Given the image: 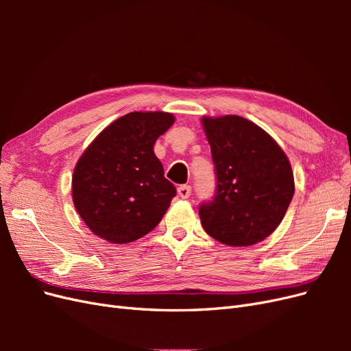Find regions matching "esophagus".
<instances>
[{"label":"esophagus","instance_id":"1","mask_svg":"<svg viewBox=\"0 0 351 351\" xmlns=\"http://www.w3.org/2000/svg\"><path fill=\"white\" fill-rule=\"evenodd\" d=\"M177 192H178V196H180V197H182V199H187L190 195H192V187L187 186V184H182V186H180V187L177 189Z\"/></svg>","mask_w":351,"mask_h":351}]
</instances>
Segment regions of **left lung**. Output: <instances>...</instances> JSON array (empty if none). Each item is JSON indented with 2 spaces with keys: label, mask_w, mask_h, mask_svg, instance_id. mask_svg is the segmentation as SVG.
Wrapping results in <instances>:
<instances>
[{
  "label": "left lung",
  "mask_w": 351,
  "mask_h": 351,
  "mask_svg": "<svg viewBox=\"0 0 351 351\" xmlns=\"http://www.w3.org/2000/svg\"><path fill=\"white\" fill-rule=\"evenodd\" d=\"M215 164L217 193L199 209L210 237L232 247L252 246L280 226L294 195L289 158L258 124L239 115L204 117Z\"/></svg>",
  "instance_id": "left-lung-1"
}]
</instances>
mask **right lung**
<instances>
[{
	"instance_id": "obj_1",
	"label": "right lung",
	"mask_w": 351,
	"mask_h": 351,
	"mask_svg": "<svg viewBox=\"0 0 351 351\" xmlns=\"http://www.w3.org/2000/svg\"><path fill=\"white\" fill-rule=\"evenodd\" d=\"M164 111H134L95 137L74 167L73 204L84 224L115 244L152 231L176 196L154 145L174 124Z\"/></svg>"
}]
</instances>
